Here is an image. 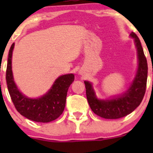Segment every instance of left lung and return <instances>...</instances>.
<instances>
[{
	"label": "left lung",
	"instance_id": "obj_1",
	"mask_svg": "<svg viewBox=\"0 0 153 153\" xmlns=\"http://www.w3.org/2000/svg\"><path fill=\"white\" fill-rule=\"evenodd\" d=\"M138 58V68L136 75L129 88L125 93L112 99L101 100L97 98L92 84L84 81L88 103L95 114L106 119H118L133 112L142 101L146 87L147 61L142 46L136 34L132 32Z\"/></svg>",
	"mask_w": 153,
	"mask_h": 153
}]
</instances>
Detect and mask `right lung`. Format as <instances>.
Wrapping results in <instances>:
<instances>
[{"mask_svg":"<svg viewBox=\"0 0 153 153\" xmlns=\"http://www.w3.org/2000/svg\"><path fill=\"white\" fill-rule=\"evenodd\" d=\"M15 44L11 46L7 61L6 80L9 92L15 109L21 115L33 121L48 123L58 118L64 110L67 91L75 79L73 74L61 75L55 80L51 89L42 97L29 98L23 95L14 81L12 57Z\"/></svg>","mask_w":153,"mask_h":153,"instance_id":"obj_1","label":"right lung"}]
</instances>
